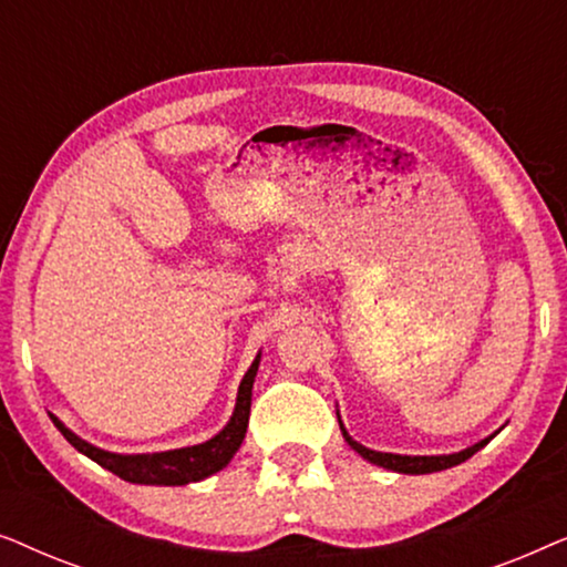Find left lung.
I'll use <instances>...</instances> for the list:
<instances>
[{
	"mask_svg": "<svg viewBox=\"0 0 567 567\" xmlns=\"http://www.w3.org/2000/svg\"><path fill=\"white\" fill-rule=\"evenodd\" d=\"M340 431H343V439L348 441V446L353 449V452H359L363 460L377 464V467H384V470H392V472H402V475H429V472H441V470H449V467H456V464L467 462L472 454L480 452L487 441L491 439H483L477 441L475 446L470 449H462V452L456 454H439V456H408V454H386V452H374V449H367L363 444H359V441H353L351 436H348L346 425L340 423Z\"/></svg>",
	"mask_w": 567,
	"mask_h": 567,
	"instance_id": "obj_1",
	"label": "left lung"
}]
</instances>
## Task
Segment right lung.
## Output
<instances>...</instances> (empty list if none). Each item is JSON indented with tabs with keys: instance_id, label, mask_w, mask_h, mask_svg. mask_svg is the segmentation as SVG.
<instances>
[{
	"instance_id": "obj_1",
	"label": "right lung",
	"mask_w": 567,
	"mask_h": 567,
	"mask_svg": "<svg viewBox=\"0 0 567 567\" xmlns=\"http://www.w3.org/2000/svg\"><path fill=\"white\" fill-rule=\"evenodd\" d=\"M260 367V353L255 355L252 367L247 369V374L239 382L237 392V405L231 413L229 423L216 433L214 439L204 441L196 446H183V449H169V452L157 454H113L105 449H97L87 444V441L76 436L59 421L56 415H51V421L61 431L69 444L76 452L90 456L92 462H97L100 467L111 470L113 475H118L126 483L136 485H188L198 483V480L212 477L214 472H219L231 462V456L237 454V449L243 446L247 421H250V402H252V382Z\"/></svg>"
}]
</instances>
